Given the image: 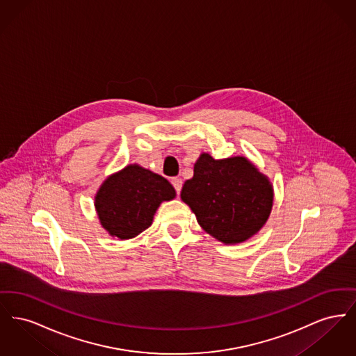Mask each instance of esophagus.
I'll use <instances>...</instances> for the list:
<instances>
[{
  "mask_svg": "<svg viewBox=\"0 0 356 356\" xmlns=\"http://www.w3.org/2000/svg\"><path fill=\"white\" fill-rule=\"evenodd\" d=\"M170 183H172V186L175 188L176 193L179 195V193H180V191H181V186H183V180H181L180 177H173V179L170 180Z\"/></svg>",
  "mask_w": 356,
  "mask_h": 356,
  "instance_id": "1",
  "label": "esophagus"
}]
</instances>
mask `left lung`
Returning <instances> with one entry per match:
<instances>
[{
    "label": "left lung",
    "mask_w": 356,
    "mask_h": 356,
    "mask_svg": "<svg viewBox=\"0 0 356 356\" xmlns=\"http://www.w3.org/2000/svg\"><path fill=\"white\" fill-rule=\"evenodd\" d=\"M204 231L225 244L245 241L266 224L271 213L273 191L244 157L215 160L204 153L193 177L181 189Z\"/></svg>",
    "instance_id": "left-lung-1"
}]
</instances>
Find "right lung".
<instances>
[{
    "label": "right lung",
    "mask_w": 356,
    "mask_h": 356,
    "mask_svg": "<svg viewBox=\"0 0 356 356\" xmlns=\"http://www.w3.org/2000/svg\"><path fill=\"white\" fill-rule=\"evenodd\" d=\"M175 195L163 176L128 165L104 181L95 205L102 227L112 236L132 238L151 227L157 207Z\"/></svg>",
    "instance_id": "right-lung-1"
}]
</instances>
